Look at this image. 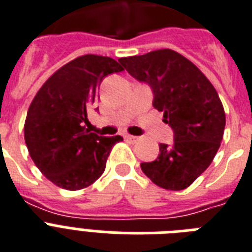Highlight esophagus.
<instances>
[{
	"instance_id": "1",
	"label": "esophagus",
	"mask_w": 252,
	"mask_h": 252,
	"mask_svg": "<svg viewBox=\"0 0 252 252\" xmlns=\"http://www.w3.org/2000/svg\"><path fill=\"white\" fill-rule=\"evenodd\" d=\"M124 138H126V141H130V142H137V141L140 140V138H138V137H136V136H130V134H126V136H124Z\"/></svg>"
}]
</instances>
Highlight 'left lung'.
Returning <instances> with one entry per match:
<instances>
[{
	"label": "left lung",
	"instance_id": "obj_1",
	"mask_svg": "<svg viewBox=\"0 0 252 252\" xmlns=\"http://www.w3.org/2000/svg\"><path fill=\"white\" fill-rule=\"evenodd\" d=\"M119 62L150 85L153 106L175 133L172 146L160 144L158 158L141 163L142 172L163 189H186L211 164L224 136L225 112L218 92L193 62L171 49Z\"/></svg>",
	"mask_w": 252,
	"mask_h": 252
}]
</instances>
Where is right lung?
<instances>
[{
	"mask_svg": "<svg viewBox=\"0 0 252 252\" xmlns=\"http://www.w3.org/2000/svg\"><path fill=\"white\" fill-rule=\"evenodd\" d=\"M123 69L110 57L81 55L55 71L31 102L24 123L27 149L54 185L85 189L105 172L108 155L123 137L98 136L84 124L103 77Z\"/></svg>",
	"mask_w": 252,
	"mask_h": 252,
	"instance_id": "obj_1",
	"label": "right lung"
}]
</instances>
